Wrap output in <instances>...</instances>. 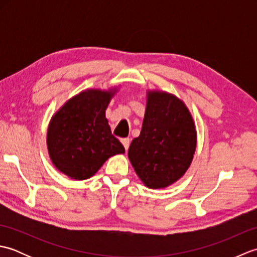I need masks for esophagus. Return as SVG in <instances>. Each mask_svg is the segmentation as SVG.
Wrapping results in <instances>:
<instances>
[{
    "label": "esophagus",
    "instance_id": "esophagus-1",
    "mask_svg": "<svg viewBox=\"0 0 257 257\" xmlns=\"http://www.w3.org/2000/svg\"><path fill=\"white\" fill-rule=\"evenodd\" d=\"M121 143H122V145L124 147V149L128 150L129 145H130V139L129 138H123V139H121Z\"/></svg>",
    "mask_w": 257,
    "mask_h": 257
}]
</instances>
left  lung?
<instances>
[{
  "label": "left lung",
  "mask_w": 257,
  "mask_h": 257,
  "mask_svg": "<svg viewBox=\"0 0 257 257\" xmlns=\"http://www.w3.org/2000/svg\"><path fill=\"white\" fill-rule=\"evenodd\" d=\"M195 147V127L184 103L167 92H149L143 129L128 150L141 181L151 189L176 182L190 167Z\"/></svg>",
  "instance_id": "left-lung-1"
}]
</instances>
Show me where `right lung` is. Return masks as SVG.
I'll return each mask as SVG.
<instances>
[{
    "instance_id": "1",
    "label": "right lung",
    "mask_w": 257,
    "mask_h": 257,
    "mask_svg": "<svg viewBox=\"0 0 257 257\" xmlns=\"http://www.w3.org/2000/svg\"><path fill=\"white\" fill-rule=\"evenodd\" d=\"M111 96V91H83L65 103L51 120L48 152L55 167L66 176L88 179L108 158L124 154L105 116Z\"/></svg>"
}]
</instances>
